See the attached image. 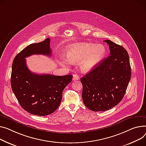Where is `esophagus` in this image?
I'll return each instance as SVG.
<instances>
[{
    "label": "esophagus",
    "mask_w": 146,
    "mask_h": 146,
    "mask_svg": "<svg viewBox=\"0 0 146 146\" xmlns=\"http://www.w3.org/2000/svg\"><path fill=\"white\" fill-rule=\"evenodd\" d=\"M79 80V76L76 74H74L73 75V80Z\"/></svg>",
    "instance_id": "esophagus-1"
}]
</instances>
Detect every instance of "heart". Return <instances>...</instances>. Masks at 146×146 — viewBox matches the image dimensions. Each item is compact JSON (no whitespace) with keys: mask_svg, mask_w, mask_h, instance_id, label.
<instances>
[{"mask_svg":"<svg viewBox=\"0 0 146 146\" xmlns=\"http://www.w3.org/2000/svg\"><path fill=\"white\" fill-rule=\"evenodd\" d=\"M106 47L103 44H96L91 43H76L68 46L66 57L61 60L63 66H68L69 63L76 64L79 62L82 72H90L98 65L106 53Z\"/></svg>","mask_w":146,"mask_h":146,"instance_id":"b5f03b06","label":"heart"}]
</instances>
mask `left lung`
<instances>
[{
  "instance_id": "left-lung-1",
  "label": "left lung",
  "mask_w": 146,
  "mask_h": 146,
  "mask_svg": "<svg viewBox=\"0 0 146 146\" xmlns=\"http://www.w3.org/2000/svg\"><path fill=\"white\" fill-rule=\"evenodd\" d=\"M104 42L109 44L110 56L80 79L83 103L93 111L108 110L118 104L131 79L127 52L110 40Z\"/></svg>"
}]
</instances>
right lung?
<instances>
[{
    "label": "right lung",
    "instance_id": "right-lung-1",
    "mask_svg": "<svg viewBox=\"0 0 146 146\" xmlns=\"http://www.w3.org/2000/svg\"><path fill=\"white\" fill-rule=\"evenodd\" d=\"M33 54L50 56V38L29 45L16 56L11 73L12 89L25 110L33 115L45 116L59 108L63 91L72 82L73 76L31 72L27 67L25 58Z\"/></svg>",
    "mask_w": 146,
    "mask_h": 146
}]
</instances>
